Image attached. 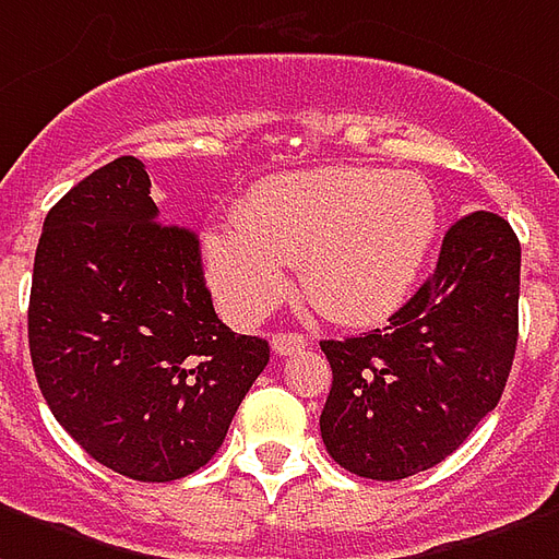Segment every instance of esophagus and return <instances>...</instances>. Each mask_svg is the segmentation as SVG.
Here are the masks:
<instances>
[{
	"label": "esophagus",
	"instance_id": "obj_1",
	"mask_svg": "<svg viewBox=\"0 0 559 559\" xmlns=\"http://www.w3.org/2000/svg\"><path fill=\"white\" fill-rule=\"evenodd\" d=\"M272 349L278 355H299L308 349V337L296 332H275L272 334Z\"/></svg>",
	"mask_w": 559,
	"mask_h": 559
}]
</instances>
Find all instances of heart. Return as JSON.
<instances>
[{
  "label": "heart",
  "mask_w": 559,
  "mask_h": 559,
  "mask_svg": "<svg viewBox=\"0 0 559 559\" xmlns=\"http://www.w3.org/2000/svg\"><path fill=\"white\" fill-rule=\"evenodd\" d=\"M438 230L427 177L384 168H313L266 177L239 201L234 227L204 234L218 305L258 317L296 266L301 293L329 320H379L403 301Z\"/></svg>",
  "instance_id": "b5f03b06"
}]
</instances>
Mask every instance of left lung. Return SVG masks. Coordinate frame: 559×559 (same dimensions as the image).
Masks as SVG:
<instances>
[{"label": "left lung", "mask_w": 559, "mask_h": 559, "mask_svg": "<svg viewBox=\"0 0 559 559\" xmlns=\"http://www.w3.org/2000/svg\"><path fill=\"white\" fill-rule=\"evenodd\" d=\"M522 246L498 213H468L436 272L384 329L322 341L332 391L322 444L367 479H406L448 459L498 406L519 343Z\"/></svg>", "instance_id": "obj_1"}]
</instances>
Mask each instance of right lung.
Segmentation results:
<instances>
[{
	"instance_id": "add662e5",
	"label": "right lung",
	"mask_w": 559,
	"mask_h": 559,
	"mask_svg": "<svg viewBox=\"0 0 559 559\" xmlns=\"http://www.w3.org/2000/svg\"><path fill=\"white\" fill-rule=\"evenodd\" d=\"M156 218L135 156L97 168L49 210L28 353L49 412L91 459L171 483L216 456L269 343L218 320L198 237Z\"/></svg>"
}]
</instances>
